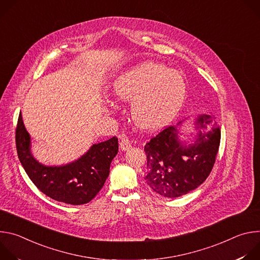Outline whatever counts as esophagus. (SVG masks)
Here are the masks:
<instances>
[{
    "label": "esophagus",
    "mask_w": 260,
    "mask_h": 260,
    "mask_svg": "<svg viewBox=\"0 0 260 260\" xmlns=\"http://www.w3.org/2000/svg\"><path fill=\"white\" fill-rule=\"evenodd\" d=\"M119 146H120V149L122 151H126L128 150L129 148L132 147V142L129 141V139L127 137H121L120 139V143H119Z\"/></svg>",
    "instance_id": "34e87169"
}]
</instances>
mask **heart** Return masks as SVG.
<instances>
[{
  "mask_svg": "<svg viewBox=\"0 0 260 260\" xmlns=\"http://www.w3.org/2000/svg\"><path fill=\"white\" fill-rule=\"evenodd\" d=\"M113 94L131 102L134 123L145 131H155L173 119L185 98L181 74L153 61L138 63L115 80Z\"/></svg>",
  "mask_w": 260,
  "mask_h": 260,
  "instance_id": "1",
  "label": "heart"
}]
</instances>
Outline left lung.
Here are the masks:
<instances>
[{
	"instance_id": "1",
	"label": "left lung",
	"mask_w": 260,
	"mask_h": 260,
	"mask_svg": "<svg viewBox=\"0 0 260 260\" xmlns=\"http://www.w3.org/2000/svg\"><path fill=\"white\" fill-rule=\"evenodd\" d=\"M180 121L168 126L146 143V183L161 197L174 199L198 188L208 178L218 153L221 132L214 117L200 115L193 122L199 129L194 144L179 139Z\"/></svg>"
}]
</instances>
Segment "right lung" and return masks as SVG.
<instances>
[{
  "instance_id": "add662e5",
  "label": "right lung",
  "mask_w": 260,
  "mask_h": 260,
  "mask_svg": "<svg viewBox=\"0 0 260 260\" xmlns=\"http://www.w3.org/2000/svg\"><path fill=\"white\" fill-rule=\"evenodd\" d=\"M18 158L37 188L50 199L70 205L89 203L103 188L111 161L118 152V139L93 144L77 160L64 166L48 167L36 160L30 152V137L21 114L16 126Z\"/></svg>"
}]
</instances>
